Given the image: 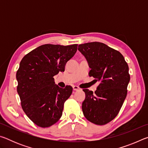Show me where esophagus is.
<instances>
[{
    "label": "esophagus",
    "mask_w": 148,
    "mask_h": 148,
    "mask_svg": "<svg viewBox=\"0 0 148 148\" xmlns=\"http://www.w3.org/2000/svg\"><path fill=\"white\" fill-rule=\"evenodd\" d=\"M73 89H74V91H77V90L79 89V88L76 86H73Z\"/></svg>",
    "instance_id": "1"
}]
</instances>
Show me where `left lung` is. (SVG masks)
<instances>
[{"label": "left lung", "instance_id": "obj_1", "mask_svg": "<svg viewBox=\"0 0 148 148\" xmlns=\"http://www.w3.org/2000/svg\"><path fill=\"white\" fill-rule=\"evenodd\" d=\"M78 50L88 62L89 76L100 82L95 92L83 89L82 111L90 122L105 125L117 116L126 98L129 66L120 52L101 42L80 44Z\"/></svg>", "mask_w": 148, "mask_h": 148}]
</instances>
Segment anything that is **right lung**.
I'll return each instance as SVG.
<instances>
[{"label": "right lung", "mask_w": 148, "mask_h": 148, "mask_svg": "<svg viewBox=\"0 0 148 148\" xmlns=\"http://www.w3.org/2000/svg\"><path fill=\"white\" fill-rule=\"evenodd\" d=\"M77 47V44L42 45L20 62L16 73L17 91L24 112L39 127H50L61 118L64 102L73 89L71 86L59 87L55 84L53 76L64 71Z\"/></svg>", "instance_id": "1"}]
</instances>
